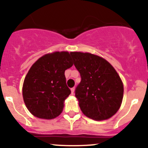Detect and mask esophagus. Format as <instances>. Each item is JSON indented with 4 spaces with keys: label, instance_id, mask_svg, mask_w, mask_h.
I'll return each instance as SVG.
<instances>
[{
    "label": "esophagus",
    "instance_id": "esophagus-1",
    "mask_svg": "<svg viewBox=\"0 0 148 148\" xmlns=\"http://www.w3.org/2000/svg\"><path fill=\"white\" fill-rule=\"evenodd\" d=\"M74 91H75V88L74 87V88H71V92H72V95H74Z\"/></svg>",
    "mask_w": 148,
    "mask_h": 148
}]
</instances>
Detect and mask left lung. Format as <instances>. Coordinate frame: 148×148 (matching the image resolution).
Masks as SVG:
<instances>
[{
	"label": "left lung",
	"instance_id": "left-lung-1",
	"mask_svg": "<svg viewBox=\"0 0 148 148\" xmlns=\"http://www.w3.org/2000/svg\"><path fill=\"white\" fill-rule=\"evenodd\" d=\"M71 54L81 77L75 97L82 113L97 121L111 118L123 99V83L118 72L99 56L80 51Z\"/></svg>",
	"mask_w": 148,
	"mask_h": 148
}]
</instances>
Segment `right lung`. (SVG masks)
Masks as SVG:
<instances>
[{
	"label": "right lung",
	"instance_id": "obj_1",
	"mask_svg": "<svg viewBox=\"0 0 148 148\" xmlns=\"http://www.w3.org/2000/svg\"><path fill=\"white\" fill-rule=\"evenodd\" d=\"M71 53L54 51L42 56L31 66L22 88L25 105L32 115L51 120L60 115L71 90L64 71L73 65Z\"/></svg>",
	"mask_w": 148,
	"mask_h": 148
}]
</instances>
